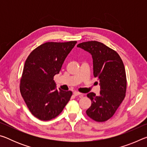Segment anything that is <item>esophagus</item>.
Masks as SVG:
<instances>
[{
	"mask_svg": "<svg viewBox=\"0 0 147 147\" xmlns=\"http://www.w3.org/2000/svg\"><path fill=\"white\" fill-rule=\"evenodd\" d=\"M73 94L74 96H78V95H80V96H83V94H82V93H79V92H77V91H74V93H73Z\"/></svg>",
	"mask_w": 147,
	"mask_h": 147,
	"instance_id": "esophagus-1",
	"label": "esophagus"
}]
</instances>
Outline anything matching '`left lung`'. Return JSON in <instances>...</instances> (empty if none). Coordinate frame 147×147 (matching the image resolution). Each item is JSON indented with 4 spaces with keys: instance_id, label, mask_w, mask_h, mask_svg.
<instances>
[{
    "instance_id": "1",
    "label": "left lung",
    "mask_w": 147,
    "mask_h": 147,
    "mask_svg": "<svg viewBox=\"0 0 147 147\" xmlns=\"http://www.w3.org/2000/svg\"><path fill=\"white\" fill-rule=\"evenodd\" d=\"M77 47L91 54L93 75L99 80L100 87L99 95L93 92L87 95L91 106L86 113L95 121H106L114 115L125 96L126 76L123 62L115 51L100 42H84Z\"/></svg>"
}]
</instances>
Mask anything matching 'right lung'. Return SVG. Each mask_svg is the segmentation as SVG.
<instances>
[{"label": "right lung", "mask_w": 147, "mask_h": 147, "mask_svg": "<svg viewBox=\"0 0 147 147\" xmlns=\"http://www.w3.org/2000/svg\"><path fill=\"white\" fill-rule=\"evenodd\" d=\"M76 43L48 42L35 49L26 59L20 91L32 115L41 121L55 118L70 100L72 91L57 89L54 76Z\"/></svg>", "instance_id": "1"}]
</instances>
